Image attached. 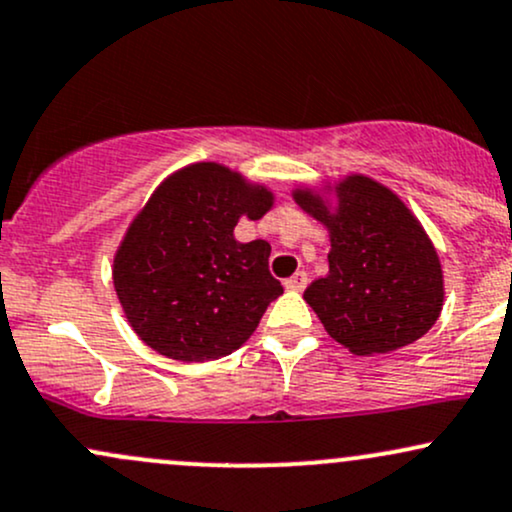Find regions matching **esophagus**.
<instances>
[{"label":"esophagus","mask_w":512,"mask_h":512,"mask_svg":"<svg viewBox=\"0 0 512 512\" xmlns=\"http://www.w3.org/2000/svg\"><path fill=\"white\" fill-rule=\"evenodd\" d=\"M284 286L289 291H303L305 286H308V274L305 272H296L293 276H289V279L284 281Z\"/></svg>","instance_id":"34e87169"}]
</instances>
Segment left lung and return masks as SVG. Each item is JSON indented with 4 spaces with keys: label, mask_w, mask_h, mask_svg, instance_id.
<instances>
[{
    "label": "left lung",
    "mask_w": 512,
    "mask_h": 512,
    "mask_svg": "<svg viewBox=\"0 0 512 512\" xmlns=\"http://www.w3.org/2000/svg\"><path fill=\"white\" fill-rule=\"evenodd\" d=\"M296 202L330 228V274L313 281L303 298L332 339L358 356L390 354L436 325L443 272L399 197L354 175L339 185L334 216L310 192H296Z\"/></svg>",
    "instance_id": "left-lung-1"
}]
</instances>
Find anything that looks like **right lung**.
<instances>
[{"mask_svg":"<svg viewBox=\"0 0 512 512\" xmlns=\"http://www.w3.org/2000/svg\"><path fill=\"white\" fill-rule=\"evenodd\" d=\"M272 207L267 190L216 163L168 178L129 226L115 257V291L129 325L158 354L185 363L228 356L284 293L267 240L238 243L240 216Z\"/></svg>","mask_w":512,"mask_h":512,"instance_id":"1","label":"right lung"}]
</instances>
